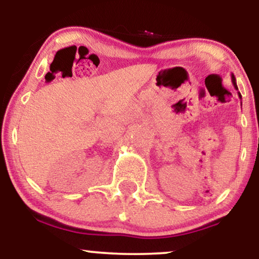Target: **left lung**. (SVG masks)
Masks as SVG:
<instances>
[{
    "label": "left lung",
    "instance_id": "obj_1",
    "mask_svg": "<svg viewBox=\"0 0 259 259\" xmlns=\"http://www.w3.org/2000/svg\"><path fill=\"white\" fill-rule=\"evenodd\" d=\"M231 81H232L233 87H235L236 90L238 91V87H237V82H236V77H235V75H233V74H231ZM238 97H239V99H242V94H240L239 92H238ZM240 105H242V102H240Z\"/></svg>",
    "mask_w": 259,
    "mask_h": 259
}]
</instances>
